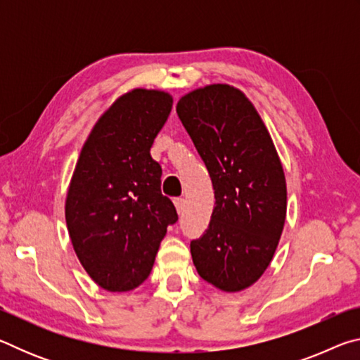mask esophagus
Returning <instances> with one entry per match:
<instances>
[{
    "mask_svg": "<svg viewBox=\"0 0 360 360\" xmlns=\"http://www.w3.org/2000/svg\"><path fill=\"white\" fill-rule=\"evenodd\" d=\"M173 203L176 206V210H178V212H182V210H184V205H186V200L182 197H176L173 200Z\"/></svg>",
    "mask_w": 360,
    "mask_h": 360,
    "instance_id": "obj_1",
    "label": "esophagus"
}]
</instances>
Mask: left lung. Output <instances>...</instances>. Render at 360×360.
<instances>
[{
	"label": "left lung",
	"mask_w": 360,
	"mask_h": 360,
	"mask_svg": "<svg viewBox=\"0 0 360 360\" xmlns=\"http://www.w3.org/2000/svg\"><path fill=\"white\" fill-rule=\"evenodd\" d=\"M179 119L208 168L216 206L191 243L205 281L238 292L264 275L281 238L288 188L275 144L241 90L212 84L182 96Z\"/></svg>",
	"instance_id": "1"
}]
</instances>
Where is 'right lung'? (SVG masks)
<instances>
[{
    "label": "right lung",
    "mask_w": 360,
    "mask_h": 360,
    "mask_svg": "<svg viewBox=\"0 0 360 360\" xmlns=\"http://www.w3.org/2000/svg\"><path fill=\"white\" fill-rule=\"evenodd\" d=\"M172 106L160 90L122 95L90 131L72 173L66 227L84 270L109 292L131 290L149 276L167 227L178 221L150 157Z\"/></svg>",
    "instance_id": "1"
}]
</instances>
